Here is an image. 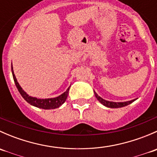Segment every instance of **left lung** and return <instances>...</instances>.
I'll return each mask as SVG.
<instances>
[{
  "label": "left lung",
  "mask_w": 157,
  "mask_h": 157,
  "mask_svg": "<svg viewBox=\"0 0 157 157\" xmlns=\"http://www.w3.org/2000/svg\"><path fill=\"white\" fill-rule=\"evenodd\" d=\"M95 96H96V99L102 104L105 106L109 107V108H121V107H124L126 106V105H129V104L132 103L135 99H133L131 101H128V102H109V101H106L104 100L103 99L100 97V96H98L96 93H95Z\"/></svg>",
  "instance_id": "obj_1"
}]
</instances>
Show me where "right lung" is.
<instances>
[{
	"mask_svg": "<svg viewBox=\"0 0 157 157\" xmlns=\"http://www.w3.org/2000/svg\"><path fill=\"white\" fill-rule=\"evenodd\" d=\"M12 74H13V80L15 82V84L17 86V90L20 92V93L21 94V96H23V99L29 103L30 105H34V106L38 107V108L43 109H53L58 108L60 105H62L64 102L66 101L67 97V95H68V91L69 88L67 89V91L64 92L63 94H61V96H58L56 98H52V99H37V98L31 97L29 96L23 90V89L21 88V86L19 85L18 82H17V79H16L15 75L13 74V66H12ZM71 87V86H70Z\"/></svg>",
	"mask_w": 157,
	"mask_h": 157,
	"instance_id": "obj_1",
	"label": "right lung"
}]
</instances>
